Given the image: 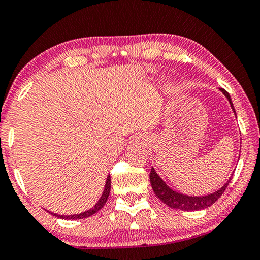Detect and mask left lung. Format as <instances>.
<instances>
[{
    "mask_svg": "<svg viewBox=\"0 0 260 260\" xmlns=\"http://www.w3.org/2000/svg\"><path fill=\"white\" fill-rule=\"evenodd\" d=\"M221 91L224 93V96L228 98L229 103L234 110V106H233L231 96L225 90L221 88ZM232 179H229V181L224 183V186L221 187L218 190H216L215 193H211V194L204 196V197H188L185 194H181V193H177L175 190H173L172 188H169L167 186V183L163 181L162 179L158 176V174L156 173V170L153 168H151V173H150V182L151 186H152V189L158 198L162 200L164 204L169 206L172 209H177V210H182V211H196V210H203L211 206L213 203L217 202V199L221 197L226 187H228L229 182H231Z\"/></svg>",
    "mask_w": 260,
    "mask_h": 260,
    "instance_id": "obj_1",
    "label": "left lung"
}]
</instances>
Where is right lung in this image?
Returning a JSON list of instances; mask_svg holds the SVG:
<instances>
[{
  "label": "right lung",
  "mask_w": 260,
  "mask_h": 260,
  "mask_svg": "<svg viewBox=\"0 0 260 260\" xmlns=\"http://www.w3.org/2000/svg\"><path fill=\"white\" fill-rule=\"evenodd\" d=\"M110 185H111V181H110V175L107 177V181H106V188H104V192L103 194H102L101 199L98 200V203L96 205L93 206V208L88 210V211H85V212H81V213H78V215H70V216H61V215H57V213H54V212H50L52 216H55V217H58V218H63V219H81V218H87L90 217V216L94 215V213L100 211V210L103 208L104 204H106L108 197H109V193H110Z\"/></svg>",
  "instance_id": "obj_1"
}]
</instances>
